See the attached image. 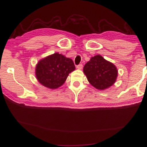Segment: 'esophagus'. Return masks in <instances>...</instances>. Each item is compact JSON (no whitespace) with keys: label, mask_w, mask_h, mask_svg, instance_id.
I'll return each mask as SVG.
<instances>
[{"label":"esophagus","mask_w":147,"mask_h":147,"mask_svg":"<svg viewBox=\"0 0 147 147\" xmlns=\"http://www.w3.org/2000/svg\"><path fill=\"white\" fill-rule=\"evenodd\" d=\"M78 69H81L82 68H83V64H78V65L77 66V67H76Z\"/></svg>","instance_id":"34e87169"}]
</instances>
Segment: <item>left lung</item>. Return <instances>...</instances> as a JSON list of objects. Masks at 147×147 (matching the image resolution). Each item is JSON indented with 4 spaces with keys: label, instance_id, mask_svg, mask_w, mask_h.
<instances>
[{
    "label": "left lung",
    "instance_id": "1",
    "mask_svg": "<svg viewBox=\"0 0 147 147\" xmlns=\"http://www.w3.org/2000/svg\"><path fill=\"white\" fill-rule=\"evenodd\" d=\"M83 72L92 86L101 90L111 86L118 76L116 66L100 55L92 57L84 65Z\"/></svg>",
    "mask_w": 147,
    "mask_h": 147
}]
</instances>
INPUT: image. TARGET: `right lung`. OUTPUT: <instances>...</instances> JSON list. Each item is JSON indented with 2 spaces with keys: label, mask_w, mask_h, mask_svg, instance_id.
Here are the masks:
<instances>
[{
  "label": "right lung",
  "mask_w": 147,
  "mask_h": 147,
  "mask_svg": "<svg viewBox=\"0 0 147 147\" xmlns=\"http://www.w3.org/2000/svg\"><path fill=\"white\" fill-rule=\"evenodd\" d=\"M75 69L73 60L61 54L54 53L40 60L36 67V76L39 83L49 89H56L65 82Z\"/></svg>",
  "instance_id": "1"
}]
</instances>
